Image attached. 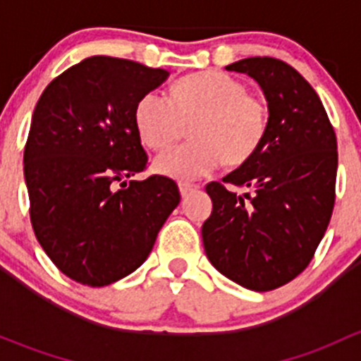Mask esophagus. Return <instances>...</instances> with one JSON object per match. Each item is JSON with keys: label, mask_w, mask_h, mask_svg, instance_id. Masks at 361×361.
Returning a JSON list of instances; mask_svg holds the SVG:
<instances>
[{"label": "esophagus", "mask_w": 361, "mask_h": 361, "mask_svg": "<svg viewBox=\"0 0 361 361\" xmlns=\"http://www.w3.org/2000/svg\"><path fill=\"white\" fill-rule=\"evenodd\" d=\"M178 187H180V194L181 195H188V194H190V192L197 190L199 185L188 183V181H180V185H178Z\"/></svg>", "instance_id": "esophagus-1"}]
</instances>
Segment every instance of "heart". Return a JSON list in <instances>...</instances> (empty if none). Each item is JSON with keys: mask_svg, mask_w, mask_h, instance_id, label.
I'll return each mask as SVG.
<instances>
[{"mask_svg": "<svg viewBox=\"0 0 361 361\" xmlns=\"http://www.w3.org/2000/svg\"><path fill=\"white\" fill-rule=\"evenodd\" d=\"M137 137L154 152L166 150L190 123L187 145L155 159L160 174L180 180L199 178L216 169L246 164L260 150L269 133L271 110L264 96L248 92L241 80L227 73H192L176 80L169 99L148 92L134 108Z\"/></svg>", "mask_w": 361, "mask_h": 361, "instance_id": "obj_1", "label": "heart"}]
</instances>
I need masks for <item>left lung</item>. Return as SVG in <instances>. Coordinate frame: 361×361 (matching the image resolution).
Instances as JSON below:
<instances>
[{"label": "left lung", "mask_w": 361, "mask_h": 361, "mask_svg": "<svg viewBox=\"0 0 361 361\" xmlns=\"http://www.w3.org/2000/svg\"><path fill=\"white\" fill-rule=\"evenodd\" d=\"M258 82L271 110L269 133L248 162L211 181L202 243L216 271L255 292L279 288L314 257L336 204L337 137L307 80L285 61L228 64Z\"/></svg>", "instance_id": "1"}]
</instances>
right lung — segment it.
<instances>
[{"label": "right lung", "instance_id": "obj_1", "mask_svg": "<svg viewBox=\"0 0 361 361\" xmlns=\"http://www.w3.org/2000/svg\"><path fill=\"white\" fill-rule=\"evenodd\" d=\"M167 76L94 56L54 78L36 103L24 148L29 216L42 248L73 281L106 286L136 271L180 204L171 178L126 181L148 166L134 108Z\"/></svg>", "mask_w": 361, "mask_h": 361}]
</instances>
